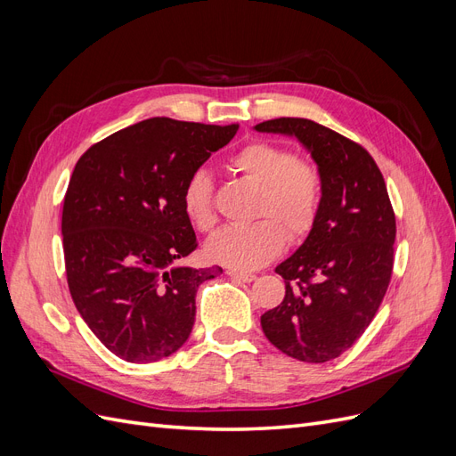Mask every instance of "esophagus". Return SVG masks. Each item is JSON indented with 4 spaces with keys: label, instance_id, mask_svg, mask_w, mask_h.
<instances>
[{
    "label": "esophagus",
    "instance_id": "esophagus-1",
    "mask_svg": "<svg viewBox=\"0 0 456 456\" xmlns=\"http://www.w3.org/2000/svg\"><path fill=\"white\" fill-rule=\"evenodd\" d=\"M226 273L230 275V278H233V280L247 281V283L256 280V275H255V273H251V272H243V270H236V268H228V270H226Z\"/></svg>",
    "mask_w": 456,
    "mask_h": 456
}]
</instances>
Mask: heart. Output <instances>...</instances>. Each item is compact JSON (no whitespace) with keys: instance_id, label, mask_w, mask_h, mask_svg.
<instances>
[{"instance_id":"1","label":"heart","mask_w":456,"mask_h":456,"mask_svg":"<svg viewBox=\"0 0 456 456\" xmlns=\"http://www.w3.org/2000/svg\"><path fill=\"white\" fill-rule=\"evenodd\" d=\"M226 167L258 186L255 216L247 226H228L207 243V256L220 265L251 270L265 266L289 241H302L314 230L323 201V175L308 158L270 141H249L226 158ZM183 211L200 232L216 224L213 181L198 169L183 188Z\"/></svg>"}]
</instances>
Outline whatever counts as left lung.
Listing matches in <instances>:
<instances>
[{
    "label": "left lung",
    "instance_id": "8db88e82",
    "mask_svg": "<svg viewBox=\"0 0 456 456\" xmlns=\"http://www.w3.org/2000/svg\"><path fill=\"white\" fill-rule=\"evenodd\" d=\"M255 129L295 134L323 175L320 216L298 251L275 268L285 297L260 315V325L283 354L325 363L360 340L388 291L394 207L379 165L362 144L302 118L268 119Z\"/></svg>",
    "mask_w": 456,
    "mask_h": 456
}]
</instances>
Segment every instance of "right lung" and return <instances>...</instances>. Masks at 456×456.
Instances as JSON below:
<instances>
[{
    "label": "right lung",
    "instance_id": "obj_1",
    "mask_svg": "<svg viewBox=\"0 0 456 456\" xmlns=\"http://www.w3.org/2000/svg\"><path fill=\"white\" fill-rule=\"evenodd\" d=\"M238 129L150 118L77 159L62 207L68 289L94 337L121 360L151 363L181 348L198 287L223 273L178 266L198 247L183 188Z\"/></svg>",
    "mask_w": 456,
    "mask_h": 456
}]
</instances>
